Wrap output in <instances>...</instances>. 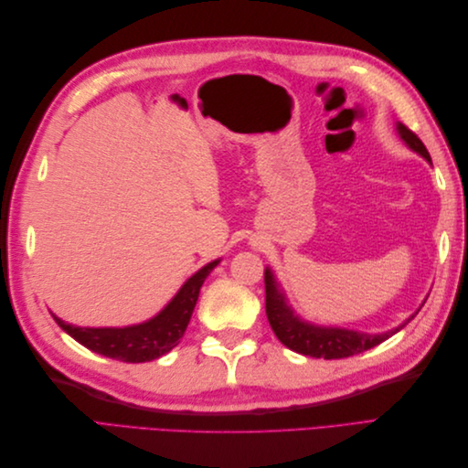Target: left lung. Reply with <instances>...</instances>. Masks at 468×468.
Listing matches in <instances>:
<instances>
[{
    "instance_id": "8db88e82",
    "label": "left lung",
    "mask_w": 468,
    "mask_h": 468,
    "mask_svg": "<svg viewBox=\"0 0 468 468\" xmlns=\"http://www.w3.org/2000/svg\"><path fill=\"white\" fill-rule=\"evenodd\" d=\"M396 131H399L400 138L404 143L423 155L431 164V155L428 148L423 146L418 134L404 126L402 122L396 124ZM265 314L269 320V325L279 337L282 346L289 349L301 353V356H310L316 359H344L357 356L367 349H371L378 344L385 342L396 332H400L406 322L399 328H394L385 334H365L356 330H346V328H324V325H314L310 322L301 320L296 316L291 306L285 301V294L281 292L279 282L275 281L271 269H265ZM418 314V313H416ZM414 318V316H412ZM410 318V320H412Z\"/></svg>"
}]
</instances>
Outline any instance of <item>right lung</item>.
<instances>
[{
	"mask_svg": "<svg viewBox=\"0 0 468 468\" xmlns=\"http://www.w3.org/2000/svg\"><path fill=\"white\" fill-rule=\"evenodd\" d=\"M218 261L220 260H215L201 267L186 281V285L179 289L172 303L158 316L143 324L126 325V328H80V325L66 324L58 316H52L56 324L72 335L78 344L99 353V356L124 363H146L158 359L167 351H172L186 334L203 282Z\"/></svg>",
	"mask_w": 468,
	"mask_h": 468,
	"instance_id": "add662e5",
	"label": "right lung"
}]
</instances>
